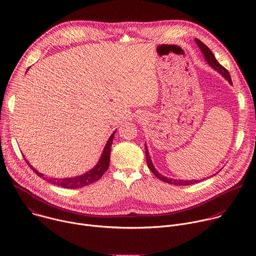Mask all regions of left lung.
<instances>
[{
  "label": "left lung",
  "mask_w": 256,
  "mask_h": 256,
  "mask_svg": "<svg viewBox=\"0 0 256 256\" xmlns=\"http://www.w3.org/2000/svg\"><path fill=\"white\" fill-rule=\"evenodd\" d=\"M196 44L198 46V48H200L206 60L208 62V64L212 66L216 70H218L220 74L230 83L232 84V80H231V77H230V74L228 70H226L222 64H218V62L216 60V56H214V54L210 52V50L204 44H202L200 40L196 38L194 40ZM144 149H146V158H147V165L149 167V169L153 172V174L161 179L162 181L164 182H167V184H174V186H190V184H198V182H200V180H180V179H172V178H168V177H165L163 176L162 174H160L156 168L154 167L153 163H152V160H151V157H150V154H149V151H148V148H147V144H144Z\"/></svg>",
  "instance_id": "obj_1"
}]
</instances>
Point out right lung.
Returning <instances> with one entry per match:
<instances>
[{"label":"right lung","instance_id":"obj_1","mask_svg":"<svg viewBox=\"0 0 256 256\" xmlns=\"http://www.w3.org/2000/svg\"><path fill=\"white\" fill-rule=\"evenodd\" d=\"M114 134H116V132H114L110 136V138H108L105 147H104L103 153H102L98 163L96 164V166L94 168H92L91 170H89L88 172H86L80 176H77V177H70V178H50V177H48V178H46V177H44V174L38 172L35 168H33L28 163V161L25 158L24 159H25L26 163L29 165V167L33 170V172L36 173V175H38L42 179L50 182V184L60 186V188H80L87 186L89 184H94V182H96L97 180H99L102 177V175L108 169L109 160H110L112 144L114 140Z\"/></svg>","mask_w":256,"mask_h":256}]
</instances>
